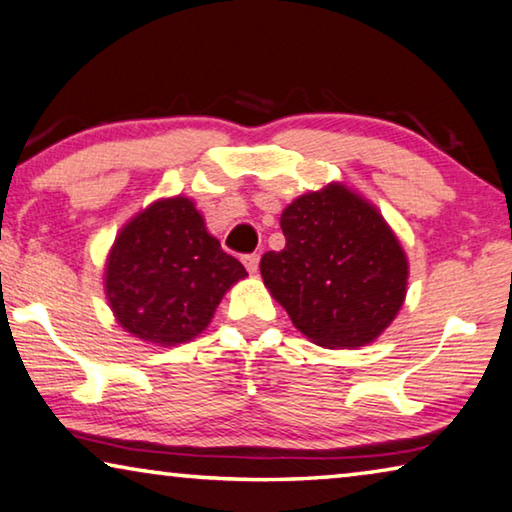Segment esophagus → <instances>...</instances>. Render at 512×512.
<instances>
[{"label": "esophagus", "instance_id": "1", "mask_svg": "<svg viewBox=\"0 0 512 512\" xmlns=\"http://www.w3.org/2000/svg\"><path fill=\"white\" fill-rule=\"evenodd\" d=\"M243 264H246V269H248L250 273H255L257 266H259V255H255V253L243 255Z\"/></svg>", "mask_w": 512, "mask_h": 512}]
</instances>
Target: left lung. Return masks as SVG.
<instances>
[{
  "label": "left lung",
  "instance_id": "8db88e82",
  "mask_svg": "<svg viewBox=\"0 0 512 512\" xmlns=\"http://www.w3.org/2000/svg\"><path fill=\"white\" fill-rule=\"evenodd\" d=\"M287 246L264 253V285L314 344L358 348L401 310L408 262L367 200L344 186L307 193L282 212Z\"/></svg>",
  "mask_w": 512,
  "mask_h": 512
}]
</instances>
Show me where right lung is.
<instances>
[{
	"label": "right lung",
	"mask_w": 512,
	"mask_h": 512,
	"mask_svg": "<svg viewBox=\"0 0 512 512\" xmlns=\"http://www.w3.org/2000/svg\"><path fill=\"white\" fill-rule=\"evenodd\" d=\"M189 198L150 205L113 243L107 298L120 326L159 346L191 342L209 326L234 282L246 278Z\"/></svg>",
	"instance_id": "obj_1"
}]
</instances>
